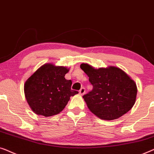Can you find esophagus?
Masks as SVG:
<instances>
[{"mask_svg":"<svg viewBox=\"0 0 154 154\" xmlns=\"http://www.w3.org/2000/svg\"><path fill=\"white\" fill-rule=\"evenodd\" d=\"M79 95H81V96H83V95L86 93V89L84 88H82L81 89L79 90Z\"/></svg>","mask_w":154,"mask_h":154,"instance_id":"1","label":"esophagus"}]
</instances>
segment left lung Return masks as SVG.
<instances>
[{
    "label": "left lung",
    "mask_w": 154,
    "mask_h": 154,
    "mask_svg": "<svg viewBox=\"0 0 154 154\" xmlns=\"http://www.w3.org/2000/svg\"><path fill=\"white\" fill-rule=\"evenodd\" d=\"M80 68L93 85V90L83 98L97 117L103 120L117 119L135 105L137 85L121 68L110 66L96 69L88 63H82Z\"/></svg>",
    "instance_id": "8db88e82"
}]
</instances>
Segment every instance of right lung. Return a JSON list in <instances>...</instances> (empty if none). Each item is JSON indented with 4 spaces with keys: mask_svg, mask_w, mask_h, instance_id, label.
<instances>
[{
    "mask_svg": "<svg viewBox=\"0 0 154 154\" xmlns=\"http://www.w3.org/2000/svg\"><path fill=\"white\" fill-rule=\"evenodd\" d=\"M70 69L47 63L40 66L24 84L26 101L35 114L45 117L62 112L71 96L72 81L65 79Z\"/></svg>",
    "mask_w": 154,
    "mask_h": 154,
    "instance_id": "right-lung-1",
    "label": "right lung"
}]
</instances>
